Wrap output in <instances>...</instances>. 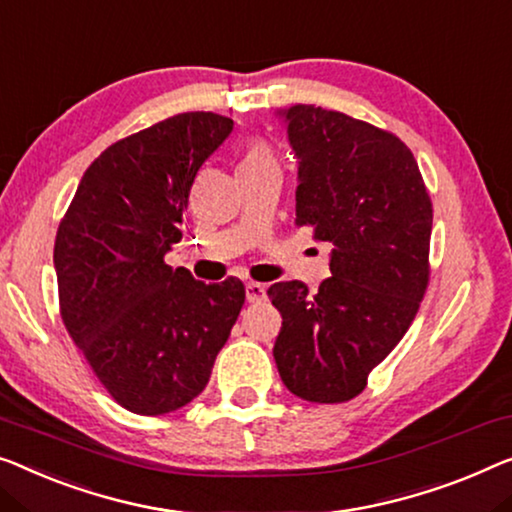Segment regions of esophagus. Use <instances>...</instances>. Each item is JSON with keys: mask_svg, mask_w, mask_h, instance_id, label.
Segmentation results:
<instances>
[{"mask_svg": "<svg viewBox=\"0 0 512 512\" xmlns=\"http://www.w3.org/2000/svg\"><path fill=\"white\" fill-rule=\"evenodd\" d=\"M246 299L248 303H259L266 299V287L259 282H246Z\"/></svg>", "mask_w": 512, "mask_h": 512, "instance_id": "34e87169", "label": "esophagus"}]
</instances>
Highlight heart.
Here are the masks:
<instances>
[{
  "instance_id": "1",
  "label": "heart",
  "mask_w": 512,
  "mask_h": 512,
  "mask_svg": "<svg viewBox=\"0 0 512 512\" xmlns=\"http://www.w3.org/2000/svg\"><path fill=\"white\" fill-rule=\"evenodd\" d=\"M264 165L278 167L276 151L271 149V144L266 140H253L248 144L246 154H243L241 170H246V167H264Z\"/></svg>"
}]
</instances>
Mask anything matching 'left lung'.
Segmentation results:
<instances>
[{
    "mask_svg": "<svg viewBox=\"0 0 512 512\" xmlns=\"http://www.w3.org/2000/svg\"><path fill=\"white\" fill-rule=\"evenodd\" d=\"M299 158L296 227L329 241L331 278L266 289L282 315L273 345L282 384L301 400L356 398L414 322L430 282L432 200L398 135L345 112H285Z\"/></svg>",
    "mask_w": 512,
    "mask_h": 512,
    "instance_id": "left-lung-1",
    "label": "left lung"
}]
</instances>
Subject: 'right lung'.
I'll return each mask as SVG.
<instances>
[{"instance_id":"add662e5","label":"right lung","mask_w":512,"mask_h":512,"mask_svg":"<svg viewBox=\"0 0 512 512\" xmlns=\"http://www.w3.org/2000/svg\"><path fill=\"white\" fill-rule=\"evenodd\" d=\"M232 128L223 114L183 112L110 144L59 223L61 322L133 414H170L195 400L246 301L239 278L204 285L165 264L195 174Z\"/></svg>"}]
</instances>
